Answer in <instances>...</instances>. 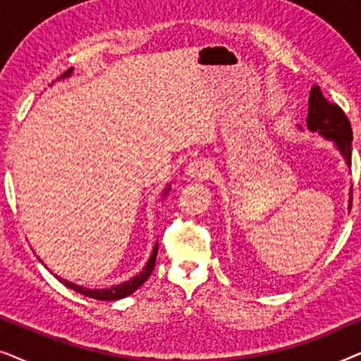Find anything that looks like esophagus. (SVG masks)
<instances>
[{
  "instance_id": "34e87169",
  "label": "esophagus",
  "mask_w": 361,
  "mask_h": 361,
  "mask_svg": "<svg viewBox=\"0 0 361 361\" xmlns=\"http://www.w3.org/2000/svg\"><path fill=\"white\" fill-rule=\"evenodd\" d=\"M212 174V164L207 159H195L187 166V176L194 179H207Z\"/></svg>"
}]
</instances>
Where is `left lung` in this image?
Returning a JSON list of instances; mask_svg holds the SVG:
<instances>
[{
	"instance_id": "1",
	"label": "left lung",
	"mask_w": 361,
	"mask_h": 361,
	"mask_svg": "<svg viewBox=\"0 0 361 361\" xmlns=\"http://www.w3.org/2000/svg\"><path fill=\"white\" fill-rule=\"evenodd\" d=\"M307 126L310 131H317L319 135L334 140L347 164H352V125L342 108L322 95L319 85L310 90Z\"/></svg>"
}]
</instances>
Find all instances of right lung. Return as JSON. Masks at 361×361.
Masks as SVG:
<instances>
[{"label": "right lung", "mask_w": 361, "mask_h": 361, "mask_svg": "<svg viewBox=\"0 0 361 361\" xmlns=\"http://www.w3.org/2000/svg\"><path fill=\"white\" fill-rule=\"evenodd\" d=\"M71 73H72V68H68L67 72L62 73L61 78L68 77ZM167 190H169V189H167ZM156 256H157V243L154 246V250H152L149 261H147L146 266L142 268L140 274L135 276V278L130 279V281H126V283L118 284V286H111L110 289H87V288H83V286L68 283V281L62 279V278H59V281H61L63 286H67V288L75 290V293H80L83 295H87V298H92V299H97V300H118V299H123V298H126V295L133 294L137 288H141V286L146 283V279L149 278L152 269H154Z\"/></svg>", "instance_id": "obj_1"}]
</instances>
